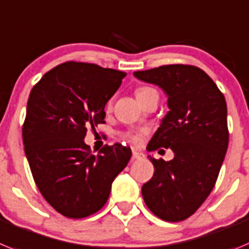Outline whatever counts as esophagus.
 Instances as JSON below:
<instances>
[{
    "label": "esophagus",
    "mask_w": 249,
    "mask_h": 249,
    "mask_svg": "<svg viewBox=\"0 0 249 249\" xmlns=\"http://www.w3.org/2000/svg\"><path fill=\"white\" fill-rule=\"evenodd\" d=\"M145 155L142 152L139 151H133V160H141V159H144Z\"/></svg>",
    "instance_id": "34e87169"
}]
</instances>
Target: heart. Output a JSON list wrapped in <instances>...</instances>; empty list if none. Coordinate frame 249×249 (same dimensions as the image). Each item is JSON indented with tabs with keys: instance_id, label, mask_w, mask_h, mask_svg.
Returning a JSON list of instances; mask_svg holds the SVG:
<instances>
[{
	"instance_id": "heart-1",
	"label": "heart",
	"mask_w": 249,
	"mask_h": 249,
	"mask_svg": "<svg viewBox=\"0 0 249 249\" xmlns=\"http://www.w3.org/2000/svg\"><path fill=\"white\" fill-rule=\"evenodd\" d=\"M154 93H158V91L154 88H151V87H139V88L135 89V97L139 102H142L145 98H147ZM111 108H113V102L108 100L107 104H105V110L110 111ZM144 134L145 131H125V133H123L122 138L131 142V144L139 145L141 142V139H142Z\"/></svg>"
}]
</instances>
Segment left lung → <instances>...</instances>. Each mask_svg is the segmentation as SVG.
I'll return each instance as SVG.
<instances>
[{
	"label": "left lung",
	"mask_w": 249,
	"mask_h": 249,
	"mask_svg": "<svg viewBox=\"0 0 249 249\" xmlns=\"http://www.w3.org/2000/svg\"><path fill=\"white\" fill-rule=\"evenodd\" d=\"M134 75L169 95L170 111L147 150L170 147L175 154L170 161L147 156L155 171L141 194L155 216L180 222L205 202L218 178L230 139L226 99L202 69L190 64H167Z\"/></svg>",
	"instance_id": "1"
}]
</instances>
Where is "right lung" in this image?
I'll return each instance as SVG.
<instances>
[{
  "label": "right lung",
  "instance_id": "1",
  "mask_svg": "<svg viewBox=\"0 0 249 249\" xmlns=\"http://www.w3.org/2000/svg\"><path fill=\"white\" fill-rule=\"evenodd\" d=\"M125 71L66 62L32 88L22 126L24 152L44 200L68 218H84L107 203L130 147L104 145L98 155L84 142L88 127L104 124V107Z\"/></svg>",
  "mask_w": 249,
  "mask_h": 249
}]
</instances>
